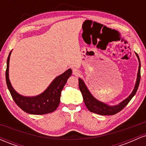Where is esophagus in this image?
Masks as SVG:
<instances>
[{
    "label": "esophagus",
    "mask_w": 146,
    "mask_h": 146,
    "mask_svg": "<svg viewBox=\"0 0 146 146\" xmlns=\"http://www.w3.org/2000/svg\"><path fill=\"white\" fill-rule=\"evenodd\" d=\"M73 73L75 75H78L79 74H80V71H79L78 69H76V68H73Z\"/></svg>",
    "instance_id": "1"
}]
</instances>
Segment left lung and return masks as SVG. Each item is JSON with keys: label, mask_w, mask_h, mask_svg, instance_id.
Segmentation results:
<instances>
[{"label": "left lung", "mask_w": 146, "mask_h": 146, "mask_svg": "<svg viewBox=\"0 0 146 146\" xmlns=\"http://www.w3.org/2000/svg\"><path fill=\"white\" fill-rule=\"evenodd\" d=\"M136 55L137 58H138L139 62V66L136 84H135L133 91H132V93L130 94V96L125 99V100H123V102H121L119 105L110 106H108L104 103H102V102L97 100L96 99L93 98V95L90 94L89 90H88V88H87V87L85 85L83 80L80 78L78 79L79 88H80V91H81L82 94L83 100L84 102L85 105H86V108H88L89 111L92 112V113L98 114V115H113L121 111L122 109H123L126 106V105L128 104L129 102L131 100V99L133 98L134 95L137 93L140 82L141 63L138 55L137 53Z\"/></svg>", "instance_id": "8db88e82"}]
</instances>
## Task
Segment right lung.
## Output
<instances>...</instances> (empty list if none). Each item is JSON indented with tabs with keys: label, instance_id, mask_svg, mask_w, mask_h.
<instances>
[{
	"label": "right lung",
	"instance_id": "add662e5",
	"mask_svg": "<svg viewBox=\"0 0 146 146\" xmlns=\"http://www.w3.org/2000/svg\"><path fill=\"white\" fill-rule=\"evenodd\" d=\"M11 52L7 61V69L5 72L6 83L11 97L23 111L32 115H44L55 111L58 107L60 102L61 91L62 90L67 80L71 75L72 70L65 71L52 82L47 89L40 95L36 97H24L15 91L11 86L9 79V64Z\"/></svg>",
	"mask_w": 146,
	"mask_h": 146
}]
</instances>
